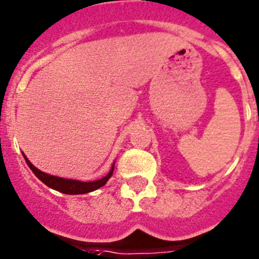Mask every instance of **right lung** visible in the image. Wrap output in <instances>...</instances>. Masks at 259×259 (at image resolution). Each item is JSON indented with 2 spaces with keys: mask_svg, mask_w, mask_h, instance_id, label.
<instances>
[{
  "mask_svg": "<svg viewBox=\"0 0 259 259\" xmlns=\"http://www.w3.org/2000/svg\"><path fill=\"white\" fill-rule=\"evenodd\" d=\"M24 158L26 161V165L29 166L34 175L39 179L42 183H45L47 187L52 188V189L57 190V192H61L64 194H85V193H91L93 190L100 189L101 187L106 184L108 181V179L112 176L113 172V167H115V163L111 167L110 172L105 176V178L100 179V180H94V181H79V180H72V179H64V178H59V176H53L50 175V174H46L43 171L38 170L33 163L29 161L28 158L25 157V154H23Z\"/></svg>",
  "mask_w": 259,
  "mask_h": 259,
  "instance_id": "1",
  "label": "right lung"
}]
</instances>
